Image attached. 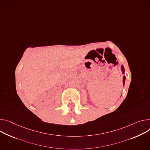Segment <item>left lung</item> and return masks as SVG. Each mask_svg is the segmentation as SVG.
I'll return each mask as SVG.
<instances>
[{"label":"left lung","mask_w":150,"mask_h":150,"mask_svg":"<svg viewBox=\"0 0 150 150\" xmlns=\"http://www.w3.org/2000/svg\"><path fill=\"white\" fill-rule=\"evenodd\" d=\"M121 71H122V74H125V67H124V66H122V65H121ZM125 79H126V76H123V79H122V82H123V85L125 84Z\"/></svg>","instance_id":"left-lung-1"}]
</instances>
